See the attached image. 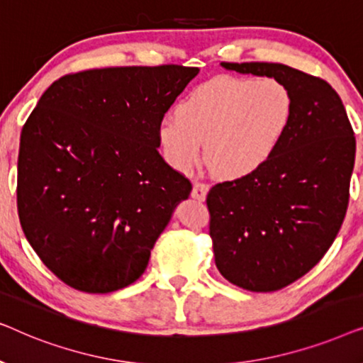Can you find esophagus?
Masks as SVG:
<instances>
[{
	"label": "esophagus",
	"instance_id": "1",
	"mask_svg": "<svg viewBox=\"0 0 363 363\" xmlns=\"http://www.w3.org/2000/svg\"><path fill=\"white\" fill-rule=\"evenodd\" d=\"M206 193H208V185L201 182H196L195 185H193V190H191V196L195 198L198 201H203L206 198Z\"/></svg>",
	"mask_w": 363,
	"mask_h": 363
}]
</instances>
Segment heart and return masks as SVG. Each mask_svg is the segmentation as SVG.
<instances>
[{
  "instance_id": "heart-1",
  "label": "heart",
  "mask_w": 363,
  "mask_h": 363,
  "mask_svg": "<svg viewBox=\"0 0 363 363\" xmlns=\"http://www.w3.org/2000/svg\"><path fill=\"white\" fill-rule=\"evenodd\" d=\"M294 117V96L272 77L215 76L191 89L158 125L163 155L182 173L200 162L223 180L250 177L276 155Z\"/></svg>"
}]
</instances>
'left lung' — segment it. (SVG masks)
I'll return each mask as SVG.
<instances>
[{
    "instance_id": "8db88e82",
    "label": "left lung",
    "mask_w": 363,
    "mask_h": 363,
    "mask_svg": "<svg viewBox=\"0 0 363 363\" xmlns=\"http://www.w3.org/2000/svg\"><path fill=\"white\" fill-rule=\"evenodd\" d=\"M221 66L274 77L294 96L291 128L267 165L218 183L206 196L221 276L246 291H279L309 272L340 230L355 162L354 130L324 79L276 62Z\"/></svg>"
}]
</instances>
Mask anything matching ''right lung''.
<instances>
[{
  "instance_id": "1",
  "label": "right lung",
  "mask_w": 363,
  "mask_h": 363,
  "mask_svg": "<svg viewBox=\"0 0 363 363\" xmlns=\"http://www.w3.org/2000/svg\"><path fill=\"white\" fill-rule=\"evenodd\" d=\"M198 67L132 66L67 74L21 130L18 213L46 267L74 289L135 282L191 183L163 160L158 125Z\"/></svg>"
}]
</instances>
